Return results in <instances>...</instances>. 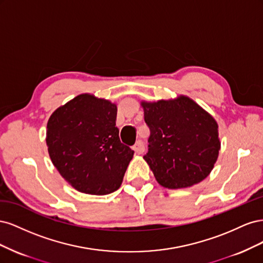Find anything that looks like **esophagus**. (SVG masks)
<instances>
[{"mask_svg":"<svg viewBox=\"0 0 263 263\" xmlns=\"http://www.w3.org/2000/svg\"><path fill=\"white\" fill-rule=\"evenodd\" d=\"M133 149H134V151H135V153H136L137 155H141V154L144 153V151H145V146H144V142H142L141 140H138V141L136 142V144L134 145Z\"/></svg>","mask_w":263,"mask_h":263,"instance_id":"esophagus-1","label":"esophagus"}]
</instances>
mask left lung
Instances as JSON below:
<instances>
[{
	"label": "left lung",
	"mask_w": 263,
	"mask_h": 263,
	"mask_svg": "<svg viewBox=\"0 0 263 263\" xmlns=\"http://www.w3.org/2000/svg\"><path fill=\"white\" fill-rule=\"evenodd\" d=\"M150 129L144 159L160 185L182 189L209 176L220 141L214 117L184 95L176 100L141 102Z\"/></svg>",
	"instance_id": "left-lung-1"
}]
</instances>
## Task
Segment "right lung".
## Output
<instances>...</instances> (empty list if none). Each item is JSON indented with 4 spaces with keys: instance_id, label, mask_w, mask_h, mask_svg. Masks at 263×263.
Instances as JSON below:
<instances>
[{
    "instance_id": "right-lung-1",
    "label": "right lung",
    "mask_w": 263,
    "mask_h": 263,
    "mask_svg": "<svg viewBox=\"0 0 263 263\" xmlns=\"http://www.w3.org/2000/svg\"><path fill=\"white\" fill-rule=\"evenodd\" d=\"M116 115L113 103L85 93L58 107L47 123L51 161L79 192L106 195L122 184L134 151L119 140Z\"/></svg>"
}]
</instances>
